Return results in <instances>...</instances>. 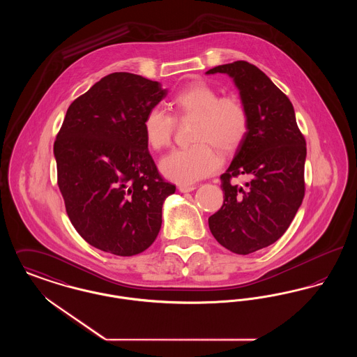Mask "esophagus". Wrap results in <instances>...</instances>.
<instances>
[{
	"label": "esophagus",
	"mask_w": 357,
	"mask_h": 357,
	"mask_svg": "<svg viewBox=\"0 0 357 357\" xmlns=\"http://www.w3.org/2000/svg\"><path fill=\"white\" fill-rule=\"evenodd\" d=\"M178 190L181 192H190V191L195 190V186H183V185H181V186L178 187Z\"/></svg>",
	"instance_id": "esophagus-1"
}]
</instances>
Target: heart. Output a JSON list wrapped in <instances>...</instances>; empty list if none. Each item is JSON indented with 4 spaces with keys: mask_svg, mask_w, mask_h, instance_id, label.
I'll use <instances>...</instances> for the list:
<instances>
[{
    "mask_svg": "<svg viewBox=\"0 0 357 357\" xmlns=\"http://www.w3.org/2000/svg\"><path fill=\"white\" fill-rule=\"evenodd\" d=\"M175 118H195L190 147L176 149L160 162L166 178L179 185H192L218 170L220 153H231L242 144L249 130L246 108L234 96L220 98V92L204 82H195L176 92L170 102ZM175 120L159 107L147 111L143 132L149 146L159 151L167 147Z\"/></svg>",
    "mask_w": 357,
    "mask_h": 357,
    "instance_id": "1",
    "label": "heart"
}]
</instances>
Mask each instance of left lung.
I'll use <instances>...</instances> for the list:
<instances>
[{"instance_id": "left-lung-1", "label": "left lung", "mask_w": 357, "mask_h": 357, "mask_svg": "<svg viewBox=\"0 0 357 357\" xmlns=\"http://www.w3.org/2000/svg\"><path fill=\"white\" fill-rule=\"evenodd\" d=\"M225 73L249 116L248 135L221 175L223 204L208 218L211 234L227 250L250 255L274 243L293 221L305 194L306 143L288 96L248 61L208 69ZM243 174V187L231 178Z\"/></svg>"}]
</instances>
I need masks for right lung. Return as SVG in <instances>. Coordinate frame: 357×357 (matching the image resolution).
<instances>
[{"label":"right lung","instance_id":"1","mask_svg":"<svg viewBox=\"0 0 357 357\" xmlns=\"http://www.w3.org/2000/svg\"><path fill=\"white\" fill-rule=\"evenodd\" d=\"M160 83L115 72L69 105L53 153L57 185L77 233L105 253L130 257L153 245L175 186L159 175L143 132Z\"/></svg>","mask_w":357,"mask_h":357}]
</instances>
